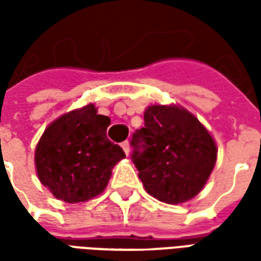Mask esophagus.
<instances>
[{
    "label": "esophagus",
    "instance_id": "34e87169",
    "mask_svg": "<svg viewBox=\"0 0 261 261\" xmlns=\"http://www.w3.org/2000/svg\"><path fill=\"white\" fill-rule=\"evenodd\" d=\"M121 148H123V151H124L125 155H128V153H130V142L128 141L121 142Z\"/></svg>",
    "mask_w": 261,
    "mask_h": 261
}]
</instances>
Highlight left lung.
<instances>
[{
    "mask_svg": "<svg viewBox=\"0 0 261 261\" xmlns=\"http://www.w3.org/2000/svg\"><path fill=\"white\" fill-rule=\"evenodd\" d=\"M145 125L134 134L144 151L133 153L148 194L168 204L192 200L210 179L217 162V144L196 116L179 105H149Z\"/></svg>",
    "mask_w": 261,
    "mask_h": 261,
    "instance_id": "1",
    "label": "left lung"
}]
</instances>
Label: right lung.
Instances as JSON below:
<instances>
[{
  "label": "right lung",
  "mask_w": 261,
  "mask_h": 261,
  "mask_svg": "<svg viewBox=\"0 0 261 261\" xmlns=\"http://www.w3.org/2000/svg\"><path fill=\"white\" fill-rule=\"evenodd\" d=\"M109 125L108 116L89 103L46 127L35 149V166L40 183L57 200L85 202L106 189L112 169L125 158L106 137Z\"/></svg>",
  "instance_id": "obj_1"
}]
</instances>
